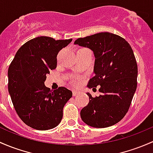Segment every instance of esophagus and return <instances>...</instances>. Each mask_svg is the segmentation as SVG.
Returning <instances> with one entry per match:
<instances>
[{
	"instance_id": "obj_1",
	"label": "esophagus",
	"mask_w": 153,
	"mask_h": 153,
	"mask_svg": "<svg viewBox=\"0 0 153 153\" xmlns=\"http://www.w3.org/2000/svg\"><path fill=\"white\" fill-rule=\"evenodd\" d=\"M79 94H80V91H75V90H73V91H72V94H73V96L78 95Z\"/></svg>"
}]
</instances>
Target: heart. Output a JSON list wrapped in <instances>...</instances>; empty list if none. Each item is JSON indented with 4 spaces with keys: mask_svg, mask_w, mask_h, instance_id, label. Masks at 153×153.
Segmentation results:
<instances>
[{
    "mask_svg": "<svg viewBox=\"0 0 153 153\" xmlns=\"http://www.w3.org/2000/svg\"><path fill=\"white\" fill-rule=\"evenodd\" d=\"M83 82V78L81 77L78 76V75H75L72 77V83L75 86H80Z\"/></svg>",
    "mask_w": 153,
    "mask_h": 153,
    "instance_id": "heart-1",
    "label": "heart"
}]
</instances>
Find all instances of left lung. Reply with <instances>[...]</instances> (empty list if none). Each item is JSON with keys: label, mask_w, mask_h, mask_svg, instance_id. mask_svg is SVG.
Segmentation results:
<instances>
[{"label": "left lung", "mask_w": 153, "mask_h": 153, "mask_svg": "<svg viewBox=\"0 0 153 153\" xmlns=\"http://www.w3.org/2000/svg\"><path fill=\"white\" fill-rule=\"evenodd\" d=\"M74 44L93 51L94 76L87 86H101L99 97L86 93L89 102L81 111L82 120L94 128L112 126L128 111L137 87L138 67L133 50L125 39L108 32L78 38Z\"/></svg>", "instance_id": "8db88e82"}]
</instances>
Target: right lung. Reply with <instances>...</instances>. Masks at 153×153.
<instances>
[{
    "instance_id": "right-lung-1",
    "label": "right lung",
    "mask_w": 153,
    "mask_h": 153,
    "mask_svg": "<svg viewBox=\"0 0 153 153\" xmlns=\"http://www.w3.org/2000/svg\"><path fill=\"white\" fill-rule=\"evenodd\" d=\"M72 39L49 36L32 39L16 53L8 70V89L14 109L25 125L39 131L61 123L63 108L72 93L65 87L51 91L45 86L46 75L56 68L57 55Z\"/></svg>"
}]
</instances>
